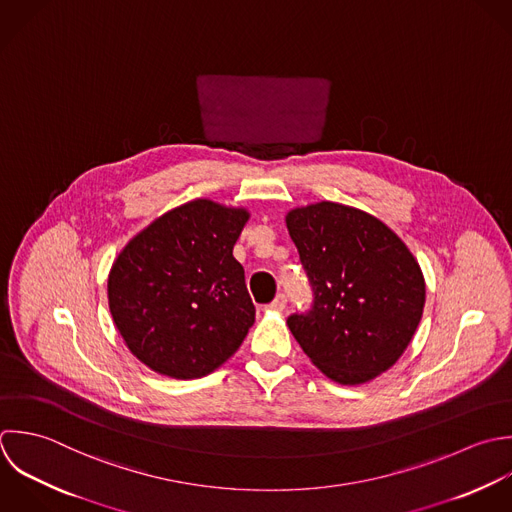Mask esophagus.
Masks as SVG:
<instances>
[{
    "instance_id": "esophagus-1",
    "label": "esophagus",
    "mask_w": 512,
    "mask_h": 512,
    "mask_svg": "<svg viewBox=\"0 0 512 512\" xmlns=\"http://www.w3.org/2000/svg\"><path fill=\"white\" fill-rule=\"evenodd\" d=\"M285 307H287V297H285L283 293H279V295H277V297L267 305V309H269V311H283Z\"/></svg>"
}]
</instances>
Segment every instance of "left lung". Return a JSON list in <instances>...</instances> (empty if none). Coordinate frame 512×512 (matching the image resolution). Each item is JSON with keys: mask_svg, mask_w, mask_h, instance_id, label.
Instances as JSON below:
<instances>
[{"mask_svg": "<svg viewBox=\"0 0 512 512\" xmlns=\"http://www.w3.org/2000/svg\"><path fill=\"white\" fill-rule=\"evenodd\" d=\"M315 291L287 325L331 381L363 385L389 371L409 347L425 307L423 271L381 219L321 201L285 217Z\"/></svg>", "mask_w": 512, "mask_h": 512, "instance_id": "left-lung-1", "label": "left lung"}]
</instances>
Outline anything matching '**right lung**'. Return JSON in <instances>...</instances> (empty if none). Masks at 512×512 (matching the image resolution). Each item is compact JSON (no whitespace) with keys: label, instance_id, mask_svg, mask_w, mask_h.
<instances>
[{"label":"right lung","instance_id":"right-lung-1","mask_svg":"<svg viewBox=\"0 0 512 512\" xmlns=\"http://www.w3.org/2000/svg\"><path fill=\"white\" fill-rule=\"evenodd\" d=\"M247 221L245 207L195 199L149 223L113 261L109 313L151 371L199 379L241 347L255 323L245 271L233 257Z\"/></svg>","mask_w":512,"mask_h":512}]
</instances>
